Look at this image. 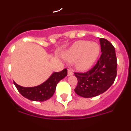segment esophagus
Segmentation results:
<instances>
[{"mask_svg": "<svg viewBox=\"0 0 131 131\" xmlns=\"http://www.w3.org/2000/svg\"><path fill=\"white\" fill-rule=\"evenodd\" d=\"M73 75V72L71 69H68V76H71Z\"/></svg>", "mask_w": 131, "mask_h": 131, "instance_id": "esophagus-1", "label": "esophagus"}]
</instances>
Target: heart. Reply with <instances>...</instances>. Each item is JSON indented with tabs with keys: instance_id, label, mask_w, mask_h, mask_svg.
<instances>
[{
	"instance_id": "b5f03b06",
	"label": "heart",
	"mask_w": 131,
	"mask_h": 131,
	"mask_svg": "<svg viewBox=\"0 0 131 131\" xmlns=\"http://www.w3.org/2000/svg\"><path fill=\"white\" fill-rule=\"evenodd\" d=\"M100 52V47L97 42L81 40L74 42L65 52L63 57L69 62L76 61L77 70L86 71L95 63Z\"/></svg>"
}]
</instances>
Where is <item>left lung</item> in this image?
Returning a JSON list of instances; mask_svg holds the SVG:
<instances>
[{"label":"left lung","mask_w":131,"mask_h":131,"mask_svg":"<svg viewBox=\"0 0 131 131\" xmlns=\"http://www.w3.org/2000/svg\"><path fill=\"white\" fill-rule=\"evenodd\" d=\"M101 56L92 69L86 73H75L78 83L75 92L84 98H92L106 92L117 75V58L115 48L105 39L100 38Z\"/></svg>","instance_id":"obj_1"}]
</instances>
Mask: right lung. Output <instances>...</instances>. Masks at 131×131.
<instances>
[{"instance_id":"1","label":"right lung","mask_w":131,"mask_h":131,"mask_svg":"<svg viewBox=\"0 0 131 131\" xmlns=\"http://www.w3.org/2000/svg\"><path fill=\"white\" fill-rule=\"evenodd\" d=\"M67 73V69H63L60 72L52 73L47 81L36 86L24 87L16 84L15 82H14V84L19 93L29 100L37 102L46 101L52 96L57 84L60 80L66 77Z\"/></svg>"}]
</instances>
